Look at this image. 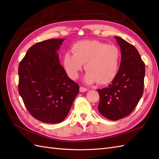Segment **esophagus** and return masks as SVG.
<instances>
[{
	"instance_id": "34e87169",
	"label": "esophagus",
	"mask_w": 159,
	"mask_h": 159,
	"mask_svg": "<svg viewBox=\"0 0 159 159\" xmlns=\"http://www.w3.org/2000/svg\"><path fill=\"white\" fill-rule=\"evenodd\" d=\"M79 90H80V92H84V91H87V89L84 88V87H80Z\"/></svg>"
}]
</instances>
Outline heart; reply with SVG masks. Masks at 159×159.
Masks as SVG:
<instances>
[{
	"label": "heart",
	"instance_id": "heart-1",
	"mask_svg": "<svg viewBox=\"0 0 159 159\" xmlns=\"http://www.w3.org/2000/svg\"><path fill=\"white\" fill-rule=\"evenodd\" d=\"M72 52L73 55L65 53L62 59L63 67L71 79L79 78L83 64L87 70L84 80L88 84L98 81L105 84L115 79L120 64V51L116 47L86 40L74 44Z\"/></svg>",
	"mask_w": 159,
	"mask_h": 159
}]
</instances>
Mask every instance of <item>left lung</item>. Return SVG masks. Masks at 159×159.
Instances as JSON below:
<instances>
[{
	"label": "left lung",
	"mask_w": 159,
	"mask_h": 159,
	"mask_svg": "<svg viewBox=\"0 0 159 159\" xmlns=\"http://www.w3.org/2000/svg\"><path fill=\"white\" fill-rule=\"evenodd\" d=\"M121 52L116 76L108 87L98 89L100 100L98 110L111 120L123 119L138 105L143 92L145 65L136 48L119 36H114Z\"/></svg>",
	"instance_id": "left-lung-1"
}]
</instances>
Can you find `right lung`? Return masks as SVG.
Listing matches in <instances>:
<instances>
[{
  "label": "right lung",
  "instance_id": "add662e5",
  "mask_svg": "<svg viewBox=\"0 0 159 159\" xmlns=\"http://www.w3.org/2000/svg\"><path fill=\"white\" fill-rule=\"evenodd\" d=\"M65 39L36 43L28 50L18 68V90L31 115L45 123H61L79 91L67 76L57 51Z\"/></svg>",
  "mask_w": 159,
  "mask_h": 159
}]
</instances>
